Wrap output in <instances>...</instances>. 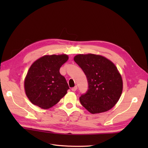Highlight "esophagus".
<instances>
[{
	"label": "esophagus",
	"mask_w": 148,
	"mask_h": 148,
	"mask_svg": "<svg viewBox=\"0 0 148 148\" xmlns=\"http://www.w3.org/2000/svg\"><path fill=\"white\" fill-rule=\"evenodd\" d=\"M77 89H78L77 86H75V87H73V88H71V90H72V91L75 92V91H76L77 90Z\"/></svg>",
	"instance_id": "esophagus-1"
}]
</instances>
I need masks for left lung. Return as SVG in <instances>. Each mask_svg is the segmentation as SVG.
I'll list each match as a JSON object with an SVG mask.
<instances>
[{
  "label": "left lung",
  "mask_w": 148,
  "mask_h": 148,
  "mask_svg": "<svg viewBox=\"0 0 148 148\" xmlns=\"http://www.w3.org/2000/svg\"><path fill=\"white\" fill-rule=\"evenodd\" d=\"M74 61L86 76L89 89L79 97L82 105L95 114L108 111L117 104L123 90V80L112 62L100 55L78 54Z\"/></svg>",
  "instance_id": "obj_1"
}]
</instances>
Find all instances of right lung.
Segmentation results:
<instances>
[{
  "label": "right lung",
  "mask_w": 148,
  "mask_h": 148,
  "mask_svg": "<svg viewBox=\"0 0 148 148\" xmlns=\"http://www.w3.org/2000/svg\"><path fill=\"white\" fill-rule=\"evenodd\" d=\"M66 54L46 55L31 65L24 81L26 96L33 104L48 109L67 93L69 86L59 70L68 60Z\"/></svg>",
  "instance_id": "obj_1"
}]
</instances>
